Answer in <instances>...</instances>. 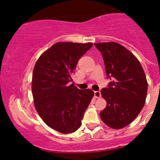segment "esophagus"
I'll list each match as a JSON object with an SVG mask.
<instances>
[{
	"label": "esophagus",
	"instance_id": "1",
	"mask_svg": "<svg viewBox=\"0 0 160 160\" xmlns=\"http://www.w3.org/2000/svg\"><path fill=\"white\" fill-rule=\"evenodd\" d=\"M94 93H95V97L96 98H100V96H101V93H100V91H95Z\"/></svg>",
	"mask_w": 160,
	"mask_h": 160
}]
</instances>
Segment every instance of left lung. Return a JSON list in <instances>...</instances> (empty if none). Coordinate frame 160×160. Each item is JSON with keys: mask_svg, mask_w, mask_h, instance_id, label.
<instances>
[{"mask_svg": "<svg viewBox=\"0 0 160 160\" xmlns=\"http://www.w3.org/2000/svg\"><path fill=\"white\" fill-rule=\"evenodd\" d=\"M101 52L107 78L111 82L101 94L107 106L100 118L113 129L130 124L145 104L148 84L139 61L131 52L115 42L95 43Z\"/></svg>", "mask_w": 160, "mask_h": 160, "instance_id": "1", "label": "left lung"}]
</instances>
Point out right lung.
<instances>
[{
  "label": "right lung",
  "instance_id": "add662e5",
  "mask_svg": "<svg viewBox=\"0 0 160 160\" xmlns=\"http://www.w3.org/2000/svg\"><path fill=\"white\" fill-rule=\"evenodd\" d=\"M92 45L57 43L35 65L32 79L35 108L48 126L61 133H72L80 128L94 95L91 89L82 90L70 84L78 60Z\"/></svg>",
  "mask_w": 160,
  "mask_h": 160
}]
</instances>
